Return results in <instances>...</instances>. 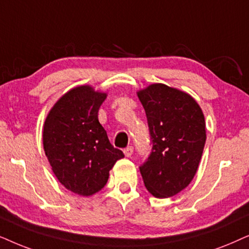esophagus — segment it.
I'll return each mask as SVG.
<instances>
[{
	"mask_svg": "<svg viewBox=\"0 0 249 249\" xmlns=\"http://www.w3.org/2000/svg\"><path fill=\"white\" fill-rule=\"evenodd\" d=\"M132 154H133V147H131L130 145V147L124 149V155L126 156V157H131Z\"/></svg>",
	"mask_w": 249,
	"mask_h": 249,
	"instance_id": "34e87169",
	"label": "esophagus"
}]
</instances>
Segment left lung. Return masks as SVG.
I'll use <instances>...</instances> for the list:
<instances>
[{
    "label": "left lung",
    "mask_w": 249,
    "mask_h": 249,
    "mask_svg": "<svg viewBox=\"0 0 249 249\" xmlns=\"http://www.w3.org/2000/svg\"><path fill=\"white\" fill-rule=\"evenodd\" d=\"M138 97L152 144L140 173L152 196L173 197L188 187L198 170L206 142L203 110L191 95L161 83L139 91Z\"/></svg>",
    "instance_id": "1"
}]
</instances>
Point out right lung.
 Returning a JSON list of instances; mask_svg holds the SVG:
<instances>
[{
	"label": "right lung",
	"mask_w": 249,
	"mask_h": 249,
	"mask_svg": "<svg viewBox=\"0 0 249 249\" xmlns=\"http://www.w3.org/2000/svg\"><path fill=\"white\" fill-rule=\"evenodd\" d=\"M107 93L90 85L71 89L46 116L43 147L53 173L66 189L92 196L107 183L122 150L109 142L98 112Z\"/></svg>",
	"instance_id": "obj_1"
}]
</instances>
